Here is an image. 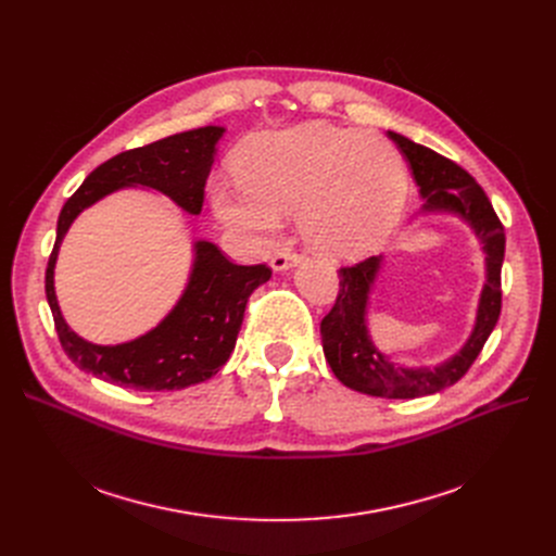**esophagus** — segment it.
Here are the masks:
<instances>
[{"instance_id": "obj_1", "label": "esophagus", "mask_w": 556, "mask_h": 556, "mask_svg": "<svg viewBox=\"0 0 556 556\" xmlns=\"http://www.w3.org/2000/svg\"><path fill=\"white\" fill-rule=\"evenodd\" d=\"M300 261H302V254H300V252H295V250H288V248H281V250H277V252L273 254V258H270V266H273V270H275V273H283V270H288V268L298 266Z\"/></svg>"}]
</instances>
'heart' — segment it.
<instances>
[{
	"label": "heart",
	"mask_w": 556,
	"mask_h": 556,
	"mask_svg": "<svg viewBox=\"0 0 556 556\" xmlns=\"http://www.w3.org/2000/svg\"><path fill=\"white\" fill-rule=\"evenodd\" d=\"M233 168L241 187H212L225 223L268 237L281 214L298 212L308 245L336 261L381 248L407 200V173L390 139L325 122L250 139Z\"/></svg>",
	"instance_id": "b5f03b06"
}]
</instances>
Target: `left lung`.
<instances>
[{"label": "left lung", "mask_w": 556, "mask_h": 556, "mask_svg": "<svg viewBox=\"0 0 556 556\" xmlns=\"http://www.w3.org/2000/svg\"><path fill=\"white\" fill-rule=\"evenodd\" d=\"M388 135L413 168L419 191L426 198L424 212L459 214L482 241V250L486 252V283L480 295L473 333L459 354L437 367H396L390 363L369 340L365 325L369 288L381 268V256H369L356 266L338 270V298L319 325V333H323L327 363L342 386L381 399H417L455 386L469 371L498 323L503 306L501 268L505 258V227L473 175L399 132Z\"/></svg>", "instance_id": "left-lung-1"}]
</instances>
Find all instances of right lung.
Segmentation results:
<instances>
[{
	"instance_id": "right-lung-1",
	"label": "right lung",
	"mask_w": 556,
	"mask_h": 556,
	"mask_svg": "<svg viewBox=\"0 0 556 556\" xmlns=\"http://www.w3.org/2000/svg\"><path fill=\"white\" fill-rule=\"evenodd\" d=\"M223 132L220 126H204L114 155L87 175L63 204L45 290L58 340L83 371L132 390H182L207 381L233 352L248 298L270 279L273 270L266 263H231L210 241L195 243L193 270L180 302L153 331L124 344L103 346L78 338L63 319L53 290V266L63 237L74 218L103 195L122 187H149L168 195L185 212L200 214Z\"/></svg>"
}]
</instances>
